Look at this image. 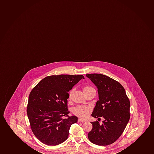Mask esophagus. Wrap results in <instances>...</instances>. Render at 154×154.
Returning <instances> with one entry per match:
<instances>
[{
    "label": "esophagus",
    "instance_id": "1",
    "mask_svg": "<svg viewBox=\"0 0 154 154\" xmlns=\"http://www.w3.org/2000/svg\"><path fill=\"white\" fill-rule=\"evenodd\" d=\"M78 122H85V120H83V119H78Z\"/></svg>",
    "mask_w": 154,
    "mask_h": 154
}]
</instances>
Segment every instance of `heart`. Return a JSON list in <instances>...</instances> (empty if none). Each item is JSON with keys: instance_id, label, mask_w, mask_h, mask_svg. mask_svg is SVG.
Instances as JSON below:
<instances>
[{"instance_id": "obj_1", "label": "heart", "mask_w": 154, "mask_h": 154, "mask_svg": "<svg viewBox=\"0 0 154 154\" xmlns=\"http://www.w3.org/2000/svg\"><path fill=\"white\" fill-rule=\"evenodd\" d=\"M94 89L92 87L89 86H86L84 87L83 91L84 93H86L90 89ZM73 92V89L70 90L69 92V97H70L71 95ZM90 109L88 106H77L75 107L73 109V113L77 117H80L81 118H85L88 116L89 113L90 112Z\"/></svg>"}]
</instances>
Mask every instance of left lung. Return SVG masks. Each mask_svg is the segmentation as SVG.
<instances>
[{
  "label": "left lung",
  "mask_w": 154,
  "mask_h": 154,
  "mask_svg": "<svg viewBox=\"0 0 154 154\" xmlns=\"http://www.w3.org/2000/svg\"><path fill=\"white\" fill-rule=\"evenodd\" d=\"M87 78L98 89L99 100L92 112V117L104 118L102 124L91 122L92 129L88 134L90 142L96 145H109L118 139L130 118V102L125 90L119 82L98 73L88 74Z\"/></svg>",
  "instance_id": "obj_1"
}]
</instances>
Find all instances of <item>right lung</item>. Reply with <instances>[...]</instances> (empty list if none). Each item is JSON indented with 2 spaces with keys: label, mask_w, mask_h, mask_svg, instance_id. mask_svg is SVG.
Returning a JSON list of instances; mask_svg holds the SVG:
<instances>
[{
  "label": "right lung",
  "mask_w": 154,
  "mask_h": 154,
  "mask_svg": "<svg viewBox=\"0 0 154 154\" xmlns=\"http://www.w3.org/2000/svg\"><path fill=\"white\" fill-rule=\"evenodd\" d=\"M82 79L83 75L47 76L30 92L27 108L30 126L35 136L45 144L63 143L68 137L71 125L78 122L76 116L68 115V92Z\"/></svg>",
  "instance_id": "obj_1"
}]
</instances>
